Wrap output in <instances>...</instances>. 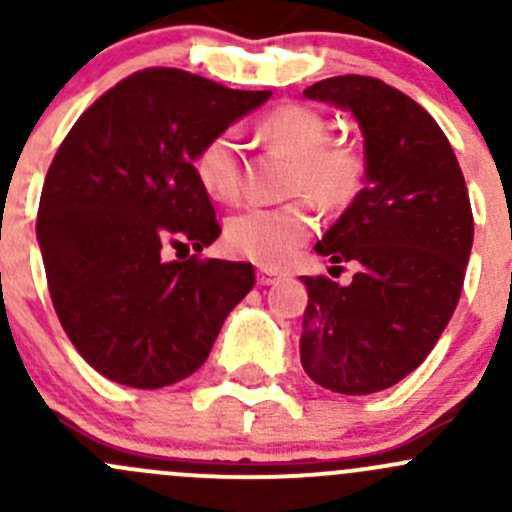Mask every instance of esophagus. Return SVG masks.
Instances as JSON below:
<instances>
[{
  "instance_id": "esophagus-1",
  "label": "esophagus",
  "mask_w": 512,
  "mask_h": 512,
  "mask_svg": "<svg viewBox=\"0 0 512 512\" xmlns=\"http://www.w3.org/2000/svg\"><path fill=\"white\" fill-rule=\"evenodd\" d=\"M280 280V272H275V270H270V267H260V270H257V285H272V282H277Z\"/></svg>"
}]
</instances>
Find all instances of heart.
Here are the masks:
<instances>
[{
    "label": "heart",
    "mask_w": 512,
    "mask_h": 512,
    "mask_svg": "<svg viewBox=\"0 0 512 512\" xmlns=\"http://www.w3.org/2000/svg\"><path fill=\"white\" fill-rule=\"evenodd\" d=\"M260 133L292 156L287 195H307L324 208H344L366 178V153L352 138L332 136V123L307 103H285L260 121ZM200 188L220 203H232L242 188L240 141L235 131H218L193 158ZM307 200L277 208H245L227 220L225 242L235 255L282 267L314 232Z\"/></svg>",
    "instance_id": "obj_1"
}]
</instances>
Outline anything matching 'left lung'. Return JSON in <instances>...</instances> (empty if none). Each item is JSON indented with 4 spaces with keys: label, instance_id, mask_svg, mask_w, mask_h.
Masks as SVG:
<instances>
[{
    "label": "left lung",
    "instance_id": "1",
    "mask_svg": "<svg viewBox=\"0 0 512 512\" xmlns=\"http://www.w3.org/2000/svg\"><path fill=\"white\" fill-rule=\"evenodd\" d=\"M304 96L354 113L366 185L314 245L359 272L349 287L302 277L299 354L324 389L374 394L409 376L446 329L471 257V200L446 133L414 98L359 74L317 81Z\"/></svg>",
    "mask_w": 512,
    "mask_h": 512
}]
</instances>
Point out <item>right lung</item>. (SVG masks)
Listing matches in <instances>:
<instances>
[{
	"instance_id": "add662e5",
	"label": "right lung",
	"mask_w": 512,
	"mask_h": 512,
	"mask_svg": "<svg viewBox=\"0 0 512 512\" xmlns=\"http://www.w3.org/2000/svg\"><path fill=\"white\" fill-rule=\"evenodd\" d=\"M267 98L153 66L96 98L56 151L36 237L56 317L106 379L160 389L198 371L255 285L247 262L200 257L220 223L193 158Z\"/></svg>"
}]
</instances>
